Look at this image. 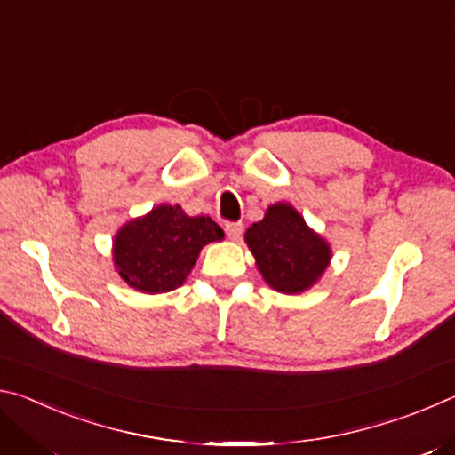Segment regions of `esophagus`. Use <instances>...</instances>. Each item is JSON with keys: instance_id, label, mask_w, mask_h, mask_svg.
Returning a JSON list of instances; mask_svg holds the SVG:
<instances>
[{"instance_id": "obj_1", "label": "esophagus", "mask_w": 455, "mask_h": 455, "mask_svg": "<svg viewBox=\"0 0 455 455\" xmlns=\"http://www.w3.org/2000/svg\"><path fill=\"white\" fill-rule=\"evenodd\" d=\"M225 233H227L230 241H238V238L243 236V225H241V222H227Z\"/></svg>"}]
</instances>
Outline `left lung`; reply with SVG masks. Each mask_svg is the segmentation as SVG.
I'll return each instance as SVG.
<instances>
[{
	"label": "left lung",
	"instance_id": "obj_1",
	"mask_svg": "<svg viewBox=\"0 0 455 455\" xmlns=\"http://www.w3.org/2000/svg\"><path fill=\"white\" fill-rule=\"evenodd\" d=\"M244 238L263 279L287 295L309 289L331 259L329 244L284 203L273 204L263 220L246 230Z\"/></svg>",
	"mask_w": 455,
	"mask_h": 455
}]
</instances>
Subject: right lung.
<instances>
[{
    "instance_id": "right-lung-1",
    "label": "right lung",
    "mask_w": 455,
    "mask_h": 455,
    "mask_svg": "<svg viewBox=\"0 0 455 455\" xmlns=\"http://www.w3.org/2000/svg\"><path fill=\"white\" fill-rule=\"evenodd\" d=\"M222 236L225 233L211 217H187L179 204H160L120 228L114 263L136 291L166 292L184 283L200 249Z\"/></svg>"
}]
</instances>
